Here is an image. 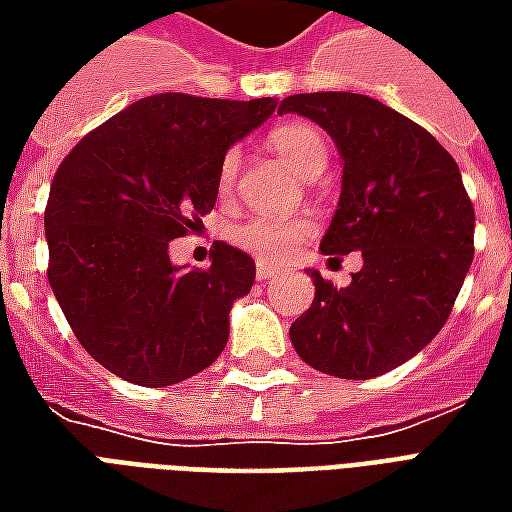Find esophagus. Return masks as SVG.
Masks as SVG:
<instances>
[{"label": "esophagus", "instance_id": "obj_1", "mask_svg": "<svg viewBox=\"0 0 512 512\" xmlns=\"http://www.w3.org/2000/svg\"><path fill=\"white\" fill-rule=\"evenodd\" d=\"M274 277H277V268L268 266V263H257V279H263V282H266V279H274Z\"/></svg>", "mask_w": 512, "mask_h": 512}]
</instances>
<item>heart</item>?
I'll return each instance as SVG.
<instances>
[{
    "label": "heart",
    "mask_w": 512,
    "mask_h": 512,
    "mask_svg": "<svg viewBox=\"0 0 512 512\" xmlns=\"http://www.w3.org/2000/svg\"><path fill=\"white\" fill-rule=\"evenodd\" d=\"M268 145L304 178L321 175L329 161L321 131L312 128L310 123H282L268 134ZM235 172H238V150L230 147V150H224L222 161H219V175H216V189L222 197L233 191ZM312 230H315V219L307 213H293V216L255 213L230 227V241L266 263H279L301 241H307Z\"/></svg>",
    "instance_id": "heart-1"
}]
</instances>
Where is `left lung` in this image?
<instances>
[{
    "mask_svg": "<svg viewBox=\"0 0 512 512\" xmlns=\"http://www.w3.org/2000/svg\"><path fill=\"white\" fill-rule=\"evenodd\" d=\"M277 112L310 117L340 147L343 194L321 249L365 260L348 288L312 271L315 299L290 343L326 376H384L441 332L472 266L461 169L425 128L367 95H288Z\"/></svg>",
    "mask_w": 512,
    "mask_h": 512,
    "instance_id": "1",
    "label": "left lung"
}]
</instances>
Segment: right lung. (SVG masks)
I'll use <instances>...</instances> for the list:
<instances>
[{
  "label": "right lung",
  "mask_w": 512,
  "mask_h": 512,
  "mask_svg": "<svg viewBox=\"0 0 512 512\" xmlns=\"http://www.w3.org/2000/svg\"><path fill=\"white\" fill-rule=\"evenodd\" d=\"M274 109V98L147 95L62 158L46 202L49 285L76 340L115 376L178 384L224 351L255 260L216 244L211 266L183 271L169 241L213 211L224 150Z\"/></svg>",
  "instance_id": "1"
}]
</instances>
